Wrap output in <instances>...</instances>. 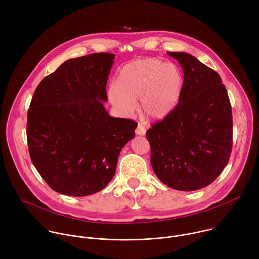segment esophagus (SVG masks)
<instances>
[{"mask_svg":"<svg viewBox=\"0 0 259 259\" xmlns=\"http://www.w3.org/2000/svg\"><path fill=\"white\" fill-rule=\"evenodd\" d=\"M145 132H146L145 128H144L142 125L138 124V126H137V128H136V130H135V133H136L137 135L142 136V135H144V134H145Z\"/></svg>","mask_w":259,"mask_h":259,"instance_id":"1","label":"esophagus"}]
</instances>
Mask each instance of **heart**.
<instances>
[{"label": "heart", "mask_w": 259, "mask_h": 259, "mask_svg": "<svg viewBox=\"0 0 259 259\" xmlns=\"http://www.w3.org/2000/svg\"><path fill=\"white\" fill-rule=\"evenodd\" d=\"M184 85L181 70L173 63L159 58H146L126 64L118 81L108 87L109 101L122 114L136 108L151 121L167 118L177 106Z\"/></svg>", "instance_id": "obj_1"}]
</instances>
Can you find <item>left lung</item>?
<instances>
[{
    "instance_id": "obj_1",
    "label": "left lung",
    "mask_w": 259,
    "mask_h": 259,
    "mask_svg": "<svg viewBox=\"0 0 259 259\" xmlns=\"http://www.w3.org/2000/svg\"><path fill=\"white\" fill-rule=\"evenodd\" d=\"M182 67L184 85L173 112L146 131L151 164L167 187L191 192L212 183L228 165L232 106L218 73L186 52H167Z\"/></svg>"
}]
</instances>
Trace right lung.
<instances>
[{"label":"right lung","instance_id":"add662e5","mask_svg":"<svg viewBox=\"0 0 259 259\" xmlns=\"http://www.w3.org/2000/svg\"><path fill=\"white\" fill-rule=\"evenodd\" d=\"M115 54L94 53L64 61L36 87L27 113L31 162L49 187L84 197L113 179L123 146L137 124L113 118L103 105Z\"/></svg>","mask_w":259,"mask_h":259}]
</instances>
